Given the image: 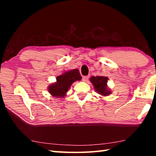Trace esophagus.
Returning <instances> with one entry per match:
<instances>
[{"instance_id": "esophagus-1", "label": "esophagus", "mask_w": 156, "mask_h": 156, "mask_svg": "<svg viewBox=\"0 0 156 156\" xmlns=\"http://www.w3.org/2000/svg\"><path fill=\"white\" fill-rule=\"evenodd\" d=\"M89 78V76H83V80L84 82H87V81H88Z\"/></svg>"}]
</instances>
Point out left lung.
<instances>
[{
  "mask_svg": "<svg viewBox=\"0 0 156 156\" xmlns=\"http://www.w3.org/2000/svg\"><path fill=\"white\" fill-rule=\"evenodd\" d=\"M107 80L108 78L105 76H92L90 78V81L93 84L95 90L99 94L105 96L111 94V91L107 88Z\"/></svg>",
  "mask_w": 156,
  "mask_h": 156,
  "instance_id": "1",
  "label": "left lung"
}]
</instances>
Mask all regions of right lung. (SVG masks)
I'll return each mask as SVG.
<instances>
[{
	"label": "right lung",
	"mask_w": 156,
	"mask_h": 156,
	"mask_svg": "<svg viewBox=\"0 0 156 156\" xmlns=\"http://www.w3.org/2000/svg\"><path fill=\"white\" fill-rule=\"evenodd\" d=\"M81 76L78 69L68 71L62 75L57 76L56 82L50 84L48 90L54 97L63 98L69 89L72 84L76 80H81Z\"/></svg>",
	"instance_id": "1"
}]
</instances>
